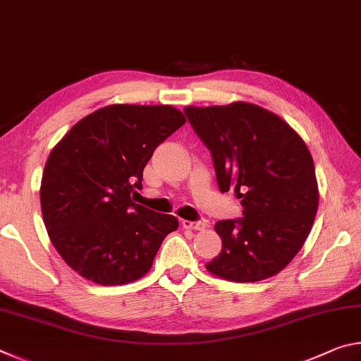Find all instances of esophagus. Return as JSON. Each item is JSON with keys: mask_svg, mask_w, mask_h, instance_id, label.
<instances>
[{"mask_svg": "<svg viewBox=\"0 0 361 361\" xmlns=\"http://www.w3.org/2000/svg\"><path fill=\"white\" fill-rule=\"evenodd\" d=\"M181 226L185 229H194V231H202L205 229L207 226V221H189V219H183L181 221Z\"/></svg>", "mask_w": 361, "mask_h": 361, "instance_id": "34e87169", "label": "esophagus"}]
</instances>
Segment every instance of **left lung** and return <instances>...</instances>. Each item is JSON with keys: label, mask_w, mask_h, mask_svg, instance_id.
Returning a JSON list of instances; mask_svg holds the SVG:
<instances>
[{"label": "left lung", "mask_w": 361, "mask_h": 361, "mask_svg": "<svg viewBox=\"0 0 361 361\" xmlns=\"http://www.w3.org/2000/svg\"><path fill=\"white\" fill-rule=\"evenodd\" d=\"M185 114L210 149L219 191L234 189L243 207L242 218L215 224L223 248L205 267L240 283L276 276L302 248L319 209L304 140L253 103L188 106Z\"/></svg>", "instance_id": "8db88e82"}]
</instances>
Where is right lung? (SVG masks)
<instances>
[{
  "label": "right lung",
  "instance_id": "add662e5",
  "mask_svg": "<svg viewBox=\"0 0 361 361\" xmlns=\"http://www.w3.org/2000/svg\"><path fill=\"white\" fill-rule=\"evenodd\" d=\"M186 119L170 105H109L76 122L47 157L41 210L51 242L73 271L99 285L143 277L173 215L130 199L143 169Z\"/></svg>",
  "mask_w": 361,
  "mask_h": 361
}]
</instances>
